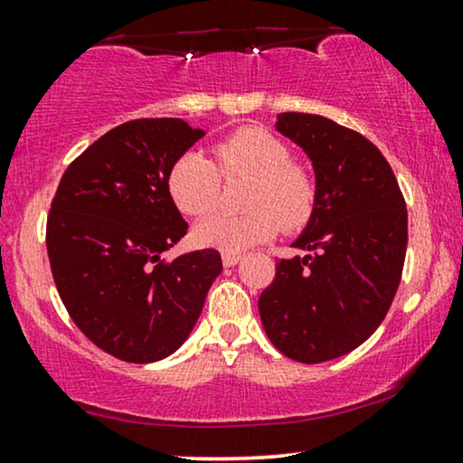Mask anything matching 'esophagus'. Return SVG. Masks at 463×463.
<instances>
[{
    "mask_svg": "<svg viewBox=\"0 0 463 463\" xmlns=\"http://www.w3.org/2000/svg\"><path fill=\"white\" fill-rule=\"evenodd\" d=\"M239 260H241V254L239 252H222V263H224L226 267L237 265Z\"/></svg>",
    "mask_w": 463,
    "mask_h": 463,
    "instance_id": "esophagus-1",
    "label": "esophagus"
}]
</instances>
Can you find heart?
Masks as SVG:
<instances>
[{
	"instance_id": "1",
	"label": "heart",
	"mask_w": 463,
	"mask_h": 463,
	"mask_svg": "<svg viewBox=\"0 0 463 463\" xmlns=\"http://www.w3.org/2000/svg\"><path fill=\"white\" fill-rule=\"evenodd\" d=\"M215 164L200 150H187L168 172V192L178 211L204 215L220 203L222 177L250 178L243 215L213 213L192 231L194 243L222 252L243 250L276 235L302 231L317 207V178L295 164L287 140L263 127H241L213 146Z\"/></svg>"
}]
</instances>
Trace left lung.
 <instances>
[{
    "mask_svg": "<svg viewBox=\"0 0 463 463\" xmlns=\"http://www.w3.org/2000/svg\"><path fill=\"white\" fill-rule=\"evenodd\" d=\"M276 129L304 148L317 176V207L260 293L259 313L274 347L317 364L349 354L391 308L408 248V209L375 144L317 114L285 111Z\"/></svg>",
    "mask_w": 463,
    "mask_h": 463,
    "instance_id": "8db88e82",
    "label": "left lung"
}]
</instances>
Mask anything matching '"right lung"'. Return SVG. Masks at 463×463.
Here are the masks:
<instances>
[{
    "mask_svg": "<svg viewBox=\"0 0 463 463\" xmlns=\"http://www.w3.org/2000/svg\"><path fill=\"white\" fill-rule=\"evenodd\" d=\"M204 136L181 118H137L105 133L66 168L47 217L62 304L99 349L136 364L176 352L220 276L217 250L164 260L187 222L168 172Z\"/></svg>",
    "mask_w": 463,
    "mask_h": 463,
    "instance_id": "obj_1",
    "label": "right lung"
}]
</instances>
